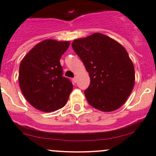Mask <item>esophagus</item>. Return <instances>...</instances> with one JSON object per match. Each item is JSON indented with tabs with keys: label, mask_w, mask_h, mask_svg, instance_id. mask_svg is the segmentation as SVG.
<instances>
[{
	"label": "esophagus",
	"mask_w": 156,
	"mask_h": 156,
	"mask_svg": "<svg viewBox=\"0 0 156 156\" xmlns=\"http://www.w3.org/2000/svg\"><path fill=\"white\" fill-rule=\"evenodd\" d=\"M72 81H74V82H75V83H76V81H77V77H76V76H75V78H73V79H72Z\"/></svg>",
	"instance_id": "obj_1"
}]
</instances>
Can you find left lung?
I'll return each mask as SVG.
<instances>
[{
	"mask_svg": "<svg viewBox=\"0 0 156 156\" xmlns=\"http://www.w3.org/2000/svg\"><path fill=\"white\" fill-rule=\"evenodd\" d=\"M72 47L89 72L90 84L84 91L89 104L103 112L120 108L135 81L134 67L125 48L101 33L74 40Z\"/></svg>",
	"mask_w": 156,
	"mask_h": 156,
	"instance_id": "8db88e82",
	"label": "left lung"
}]
</instances>
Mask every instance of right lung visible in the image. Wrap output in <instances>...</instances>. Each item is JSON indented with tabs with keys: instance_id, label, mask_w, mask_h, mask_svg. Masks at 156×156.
<instances>
[{
	"instance_id": "1",
	"label": "right lung",
	"mask_w": 156,
	"mask_h": 156,
	"mask_svg": "<svg viewBox=\"0 0 156 156\" xmlns=\"http://www.w3.org/2000/svg\"><path fill=\"white\" fill-rule=\"evenodd\" d=\"M69 44V41L47 39L36 44L20 63V89L37 109L46 112L56 111L68 101L73 85L69 78L62 76L59 60Z\"/></svg>"
}]
</instances>
